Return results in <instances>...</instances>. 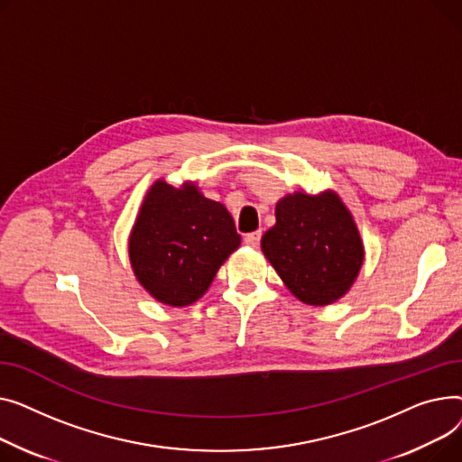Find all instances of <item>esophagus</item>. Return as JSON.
I'll list each match as a JSON object with an SVG mask.
<instances>
[{
    "instance_id": "34e87169",
    "label": "esophagus",
    "mask_w": 462,
    "mask_h": 462,
    "mask_svg": "<svg viewBox=\"0 0 462 462\" xmlns=\"http://www.w3.org/2000/svg\"><path fill=\"white\" fill-rule=\"evenodd\" d=\"M259 240H261V231H254V233H248L246 236H244V244H248V246H252V248L259 246Z\"/></svg>"
}]
</instances>
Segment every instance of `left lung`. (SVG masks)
Listing matches in <instances>:
<instances>
[{
    "label": "left lung",
    "instance_id": "8db88e82",
    "mask_svg": "<svg viewBox=\"0 0 462 462\" xmlns=\"http://www.w3.org/2000/svg\"><path fill=\"white\" fill-rule=\"evenodd\" d=\"M261 250L298 300L328 306L350 289L364 263V242L336 192H294L276 205V226Z\"/></svg>",
    "mask_w": 462,
    "mask_h": 462
}]
</instances>
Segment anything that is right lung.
Returning a JSON list of instances; mask_svg holds the SVG:
<instances>
[{
	"label": "right lung",
	"instance_id": "right-lung-1",
	"mask_svg": "<svg viewBox=\"0 0 462 462\" xmlns=\"http://www.w3.org/2000/svg\"><path fill=\"white\" fill-rule=\"evenodd\" d=\"M240 246L227 208L207 199L194 182L156 180L128 238V257L142 287L158 302L194 304L218 268Z\"/></svg>",
	"mask_w": 462,
	"mask_h": 462
}]
</instances>
